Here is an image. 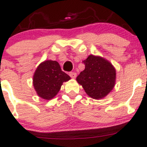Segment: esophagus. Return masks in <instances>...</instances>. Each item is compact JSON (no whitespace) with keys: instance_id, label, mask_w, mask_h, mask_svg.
I'll list each match as a JSON object with an SVG mask.
<instances>
[{"instance_id":"1","label":"esophagus","mask_w":147,"mask_h":147,"mask_svg":"<svg viewBox=\"0 0 147 147\" xmlns=\"http://www.w3.org/2000/svg\"><path fill=\"white\" fill-rule=\"evenodd\" d=\"M69 75L71 77V78H72V79H75V78H76L77 76V73L76 72H71L69 73Z\"/></svg>"}]
</instances>
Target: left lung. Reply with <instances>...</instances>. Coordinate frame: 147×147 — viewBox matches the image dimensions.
Returning a JSON list of instances; mask_svg holds the SVG:
<instances>
[{
    "mask_svg": "<svg viewBox=\"0 0 147 147\" xmlns=\"http://www.w3.org/2000/svg\"><path fill=\"white\" fill-rule=\"evenodd\" d=\"M85 68L77 77L87 95L101 100L112 90L116 82V69L112 63L100 56L90 55L83 60Z\"/></svg>",
    "mask_w": 147,
    "mask_h": 147,
    "instance_id": "obj_1",
    "label": "left lung"
}]
</instances>
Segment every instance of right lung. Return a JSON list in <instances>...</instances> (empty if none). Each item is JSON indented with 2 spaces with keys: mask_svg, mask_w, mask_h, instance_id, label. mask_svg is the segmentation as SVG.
Wrapping results in <instances>:
<instances>
[{
  "mask_svg": "<svg viewBox=\"0 0 147 147\" xmlns=\"http://www.w3.org/2000/svg\"><path fill=\"white\" fill-rule=\"evenodd\" d=\"M69 80L70 77L62 71L57 61L45 60L35 69L32 84L40 97L50 100L57 95L63 82Z\"/></svg>",
  "mask_w": 147,
  "mask_h": 147,
  "instance_id": "add662e5",
  "label": "right lung"
}]
</instances>
